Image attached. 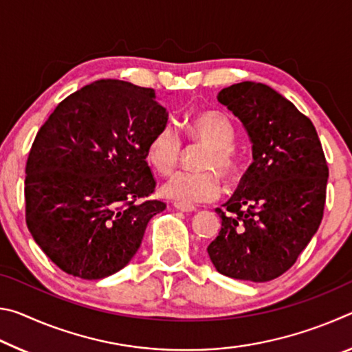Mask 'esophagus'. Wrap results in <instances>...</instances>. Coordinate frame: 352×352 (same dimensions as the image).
Listing matches in <instances>:
<instances>
[{
	"instance_id": "1",
	"label": "esophagus",
	"mask_w": 352,
	"mask_h": 352,
	"mask_svg": "<svg viewBox=\"0 0 352 352\" xmlns=\"http://www.w3.org/2000/svg\"><path fill=\"white\" fill-rule=\"evenodd\" d=\"M174 208H177L178 211H183V212H192V211H195V206H192V205H184V204H178V201H175Z\"/></svg>"
}]
</instances>
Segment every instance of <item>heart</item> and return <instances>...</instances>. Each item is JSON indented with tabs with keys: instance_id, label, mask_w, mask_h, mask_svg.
<instances>
[{
	"instance_id": "1",
	"label": "heart",
	"mask_w": 352,
	"mask_h": 352,
	"mask_svg": "<svg viewBox=\"0 0 352 352\" xmlns=\"http://www.w3.org/2000/svg\"><path fill=\"white\" fill-rule=\"evenodd\" d=\"M186 133L194 142L206 146L201 157L200 172H177L166 180L162 192L178 204H205L219 197L220 180L217 170L225 180H233L239 174V157L233 142L236 130L230 118L220 111H201L186 122ZM183 153L180 135L172 124H164L148 141L146 148L147 162L160 174H169L175 169Z\"/></svg>"
}]
</instances>
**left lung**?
<instances>
[{"instance_id": "left-lung-1", "label": "left lung", "mask_w": 352, "mask_h": 352, "mask_svg": "<svg viewBox=\"0 0 352 352\" xmlns=\"http://www.w3.org/2000/svg\"><path fill=\"white\" fill-rule=\"evenodd\" d=\"M217 100L245 127L253 163L225 211L216 210L222 228L208 254L225 276L272 281L295 264L323 219V147L311 119L269 85L234 83Z\"/></svg>"}]
</instances>
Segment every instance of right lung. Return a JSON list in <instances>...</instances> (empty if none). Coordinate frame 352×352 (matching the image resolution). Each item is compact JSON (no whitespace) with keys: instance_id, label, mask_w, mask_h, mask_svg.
I'll list each match as a JSON object with an SVG mask.
<instances>
[{"instance_id":"right-lung-1","label":"right lung","mask_w":352,"mask_h":352,"mask_svg":"<svg viewBox=\"0 0 352 352\" xmlns=\"http://www.w3.org/2000/svg\"><path fill=\"white\" fill-rule=\"evenodd\" d=\"M168 111L152 88L102 79L69 94L40 127L26 163V223L65 273L102 279L126 267L166 205L146 148Z\"/></svg>"}]
</instances>
